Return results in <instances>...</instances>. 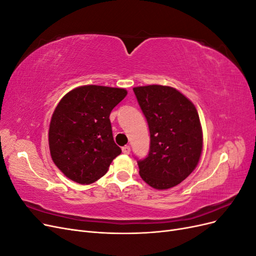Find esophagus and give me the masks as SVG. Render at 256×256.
<instances>
[{
    "label": "esophagus",
    "instance_id": "obj_1",
    "mask_svg": "<svg viewBox=\"0 0 256 256\" xmlns=\"http://www.w3.org/2000/svg\"><path fill=\"white\" fill-rule=\"evenodd\" d=\"M122 150V152H124V154H129V152H130V146H129V145L124 146Z\"/></svg>",
    "mask_w": 256,
    "mask_h": 256
}]
</instances>
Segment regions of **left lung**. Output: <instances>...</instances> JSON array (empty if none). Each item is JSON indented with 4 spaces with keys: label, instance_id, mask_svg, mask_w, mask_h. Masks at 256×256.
Segmentation results:
<instances>
[{
    "label": "left lung",
    "instance_id": "8db88e82",
    "mask_svg": "<svg viewBox=\"0 0 256 256\" xmlns=\"http://www.w3.org/2000/svg\"><path fill=\"white\" fill-rule=\"evenodd\" d=\"M150 134V152L138 160L142 180L154 189H168L184 180L198 164L203 138L196 106L170 86L134 88Z\"/></svg>",
    "mask_w": 256,
    "mask_h": 256
}]
</instances>
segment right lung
<instances>
[{"label":"right lung","instance_id":"right-lung-1","mask_svg":"<svg viewBox=\"0 0 256 256\" xmlns=\"http://www.w3.org/2000/svg\"><path fill=\"white\" fill-rule=\"evenodd\" d=\"M126 95L124 88L85 85L62 98L51 118L49 146L53 162L68 178L94 182L122 152L109 118Z\"/></svg>","mask_w":256,"mask_h":256}]
</instances>
